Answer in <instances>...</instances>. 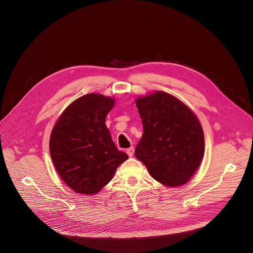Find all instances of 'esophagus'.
<instances>
[{"instance_id": "1", "label": "esophagus", "mask_w": 253, "mask_h": 253, "mask_svg": "<svg viewBox=\"0 0 253 253\" xmlns=\"http://www.w3.org/2000/svg\"><path fill=\"white\" fill-rule=\"evenodd\" d=\"M126 154L129 156V157H132L133 154H134V147H129L126 149Z\"/></svg>"}]
</instances>
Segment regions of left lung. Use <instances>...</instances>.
<instances>
[{
  "label": "left lung",
  "mask_w": 253,
  "mask_h": 253,
  "mask_svg": "<svg viewBox=\"0 0 253 253\" xmlns=\"http://www.w3.org/2000/svg\"><path fill=\"white\" fill-rule=\"evenodd\" d=\"M135 103L144 130L135 157L160 183L169 187L187 183L205 153L198 118L179 99L164 91L138 97Z\"/></svg>",
  "instance_id": "obj_1"
}]
</instances>
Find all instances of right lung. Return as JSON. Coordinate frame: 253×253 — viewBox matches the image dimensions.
I'll list each match as a JSON object with an SVG mask.
<instances>
[{
  "label": "right lung",
  "mask_w": 253,
  "mask_h": 253,
  "mask_svg": "<svg viewBox=\"0 0 253 253\" xmlns=\"http://www.w3.org/2000/svg\"><path fill=\"white\" fill-rule=\"evenodd\" d=\"M115 99L85 94L64 110L51 131L49 152L59 176L80 194L94 195L128 159L112 140L105 119Z\"/></svg>",
  "instance_id": "right-lung-1"
}]
</instances>
